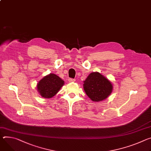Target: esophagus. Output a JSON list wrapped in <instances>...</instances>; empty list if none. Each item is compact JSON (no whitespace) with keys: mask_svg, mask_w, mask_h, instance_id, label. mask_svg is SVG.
Segmentation results:
<instances>
[{"mask_svg":"<svg viewBox=\"0 0 151 151\" xmlns=\"http://www.w3.org/2000/svg\"><path fill=\"white\" fill-rule=\"evenodd\" d=\"M75 81V79H72V78L68 79V82H69V83H74Z\"/></svg>","mask_w":151,"mask_h":151,"instance_id":"34e87169","label":"esophagus"}]
</instances>
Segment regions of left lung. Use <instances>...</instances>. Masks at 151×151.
Here are the masks:
<instances>
[{
	"instance_id": "obj_1",
	"label": "left lung",
	"mask_w": 151,
	"mask_h": 151,
	"mask_svg": "<svg viewBox=\"0 0 151 151\" xmlns=\"http://www.w3.org/2000/svg\"><path fill=\"white\" fill-rule=\"evenodd\" d=\"M84 90L94 102L106 99L113 91V85L107 78L99 72L91 73L84 81Z\"/></svg>"
}]
</instances>
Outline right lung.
Returning <instances> with one entry per match:
<instances>
[{
	"mask_svg": "<svg viewBox=\"0 0 151 151\" xmlns=\"http://www.w3.org/2000/svg\"><path fill=\"white\" fill-rule=\"evenodd\" d=\"M64 84V81L55 74L50 73L41 79L37 84L38 93L44 98L54 96Z\"/></svg>",
	"mask_w": 151,
	"mask_h": 151,
	"instance_id": "add662e5",
	"label": "right lung"
}]
</instances>
